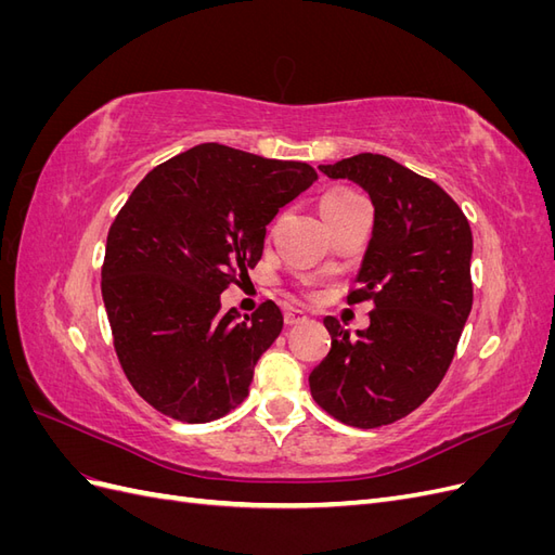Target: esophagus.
<instances>
[{
  "label": "esophagus",
  "mask_w": 555,
  "mask_h": 555,
  "mask_svg": "<svg viewBox=\"0 0 555 555\" xmlns=\"http://www.w3.org/2000/svg\"><path fill=\"white\" fill-rule=\"evenodd\" d=\"M306 314L300 312V310H296V308H289V310H284V324L287 326H296V324H300V322H306Z\"/></svg>",
  "instance_id": "1"
}]
</instances>
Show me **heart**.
<instances>
[{"instance_id": "b5f03b06", "label": "heart", "mask_w": 555, "mask_h": 555, "mask_svg": "<svg viewBox=\"0 0 555 555\" xmlns=\"http://www.w3.org/2000/svg\"><path fill=\"white\" fill-rule=\"evenodd\" d=\"M363 198L361 194H357L354 190H345V188H338V190H331L322 196V201H319V208H322V215L328 217L333 212H338L343 208H347L349 204H354V201Z\"/></svg>"}]
</instances>
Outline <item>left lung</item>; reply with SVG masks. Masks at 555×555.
Listing matches in <instances>:
<instances>
[{"label": "left lung", "instance_id": "1", "mask_svg": "<svg viewBox=\"0 0 555 555\" xmlns=\"http://www.w3.org/2000/svg\"><path fill=\"white\" fill-rule=\"evenodd\" d=\"M371 194L375 227L347 304L371 300V326L349 335L326 317L331 351L310 373L319 408L354 428H379L438 389L473 310V231L438 182L373 153L319 166Z\"/></svg>", "mask_w": 555, "mask_h": 555}]
</instances>
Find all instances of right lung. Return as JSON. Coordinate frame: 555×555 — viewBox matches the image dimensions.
<instances>
[{
  "label": "right lung",
  "instance_id": "add662e5",
  "mask_svg": "<svg viewBox=\"0 0 555 555\" xmlns=\"http://www.w3.org/2000/svg\"><path fill=\"white\" fill-rule=\"evenodd\" d=\"M314 180L306 162L204 143L137 184L108 231L102 296L117 361L147 405L206 424L247 398L282 312L263 300L238 322L220 294L259 263L266 224Z\"/></svg>",
  "mask_w": 555,
  "mask_h": 555
}]
</instances>
